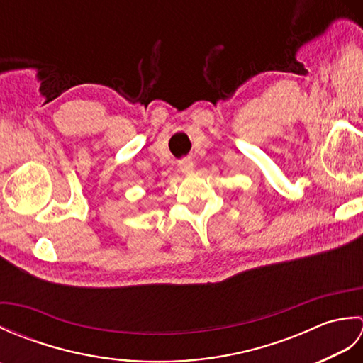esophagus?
<instances>
[{
  "mask_svg": "<svg viewBox=\"0 0 363 363\" xmlns=\"http://www.w3.org/2000/svg\"><path fill=\"white\" fill-rule=\"evenodd\" d=\"M179 169L182 173H191L194 172V162H191L190 157H186V159H181L179 160Z\"/></svg>",
  "mask_w": 363,
  "mask_h": 363,
  "instance_id": "esophagus-1",
  "label": "esophagus"
}]
</instances>
